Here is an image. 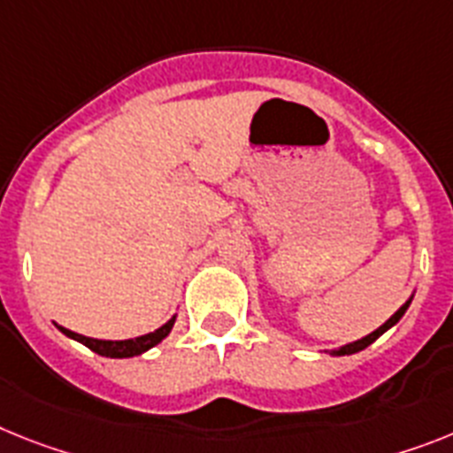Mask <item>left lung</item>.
Segmentation results:
<instances>
[{
    "label": "left lung",
    "instance_id": "left-lung-1",
    "mask_svg": "<svg viewBox=\"0 0 453 453\" xmlns=\"http://www.w3.org/2000/svg\"><path fill=\"white\" fill-rule=\"evenodd\" d=\"M412 297H414V295H412ZM412 297H410L408 302L403 303L401 309H398L396 313L391 315V318H389V320L385 322V325H380L378 329H375V332H371V334H368V336L359 338V341H352V343H348V345H341V348H336V349H329V355H334V357H345V355H355V352H359V349L368 348V345L373 343L375 338L382 336V334H385L387 329H391V326H394V325H396L398 320H401L403 315H405V311H408L410 303H412Z\"/></svg>",
    "mask_w": 453,
    "mask_h": 453
}]
</instances>
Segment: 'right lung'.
Here are the masks:
<instances>
[{
	"instance_id": "obj_1",
	"label": "right lung",
	"mask_w": 453,
	"mask_h": 453,
	"mask_svg": "<svg viewBox=\"0 0 453 453\" xmlns=\"http://www.w3.org/2000/svg\"><path fill=\"white\" fill-rule=\"evenodd\" d=\"M174 320H177V313L170 318L165 325H161L158 329H154V332L150 334H142V336H135V338H124V341H105V338H89V336H82V334H75L71 332V329H66V326H59L57 325V329L64 334V336L73 338V341H78V343L87 345V348L91 349V352H96V355L101 357H110V359H128V357H138L142 355V352H147V349H151L154 345H158L163 341V338L168 336L170 332H173L174 326Z\"/></svg>"
}]
</instances>
